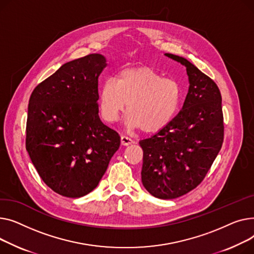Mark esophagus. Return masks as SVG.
I'll return each mask as SVG.
<instances>
[{
	"instance_id": "34e87169",
	"label": "esophagus",
	"mask_w": 254,
	"mask_h": 254,
	"mask_svg": "<svg viewBox=\"0 0 254 254\" xmlns=\"http://www.w3.org/2000/svg\"><path fill=\"white\" fill-rule=\"evenodd\" d=\"M133 142H134V140L132 138H130V137L126 136V135H122L121 136V143L123 145H129V144H131Z\"/></svg>"
}]
</instances>
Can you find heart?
Wrapping results in <instances>:
<instances>
[{
  "label": "heart",
  "instance_id": "b5f03b06",
  "mask_svg": "<svg viewBox=\"0 0 254 254\" xmlns=\"http://www.w3.org/2000/svg\"><path fill=\"white\" fill-rule=\"evenodd\" d=\"M184 90L181 84L163 78L151 66L127 67L109 78L100 88L98 100L107 122H115L126 110V125L155 133L165 128L182 107Z\"/></svg>",
  "mask_w": 254,
  "mask_h": 254
}]
</instances>
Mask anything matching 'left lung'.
I'll return each mask as SVG.
<instances>
[{
    "label": "left lung",
    "instance_id": "obj_1",
    "mask_svg": "<svg viewBox=\"0 0 254 254\" xmlns=\"http://www.w3.org/2000/svg\"><path fill=\"white\" fill-rule=\"evenodd\" d=\"M165 55L186 66L189 91L173 120L139 144L142 185L166 200L186 195L204 180L222 145L223 116L217 85L188 59Z\"/></svg>",
    "mask_w": 254,
    "mask_h": 254
}]
</instances>
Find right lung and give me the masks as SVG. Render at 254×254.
<instances>
[{
    "mask_svg": "<svg viewBox=\"0 0 254 254\" xmlns=\"http://www.w3.org/2000/svg\"><path fill=\"white\" fill-rule=\"evenodd\" d=\"M106 66L97 53L66 63L28 101L26 151L43 182L64 197L92 191L120 146L119 134L98 116V77Z\"/></svg>",
    "mask_w": 254,
    "mask_h": 254,
    "instance_id": "add662e5",
    "label": "right lung"
}]
</instances>
